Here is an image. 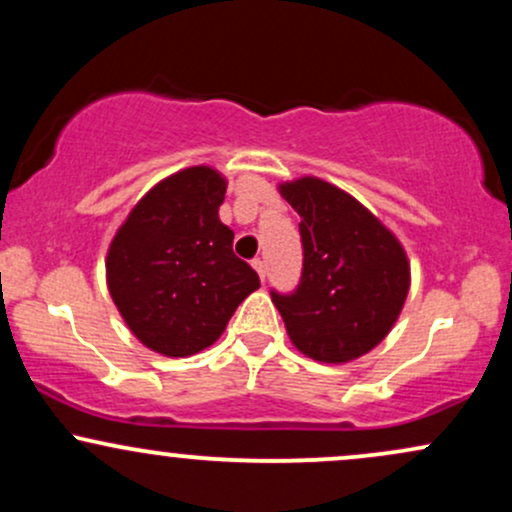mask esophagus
Segmentation results:
<instances>
[{
  "label": "esophagus",
  "instance_id": "34e87169",
  "mask_svg": "<svg viewBox=\"0 0 512 512\" xmlns=\"http://www.w3.org/2000/svg\"><path fill=\"white\" fill-rule=\"evenodd\" d=\"M252 267H255V272L260 274L262 281L267 279V264H264V260H255V262H252Z\"/></svg>",
  "mask_w": 512,
  "mask_h": 512
}]
</instances>
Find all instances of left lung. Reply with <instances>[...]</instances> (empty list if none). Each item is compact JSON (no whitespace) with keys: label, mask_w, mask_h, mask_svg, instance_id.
Segmentation results:
<instances>
[{"label":"left lung","mask_w":512,"mask_h":512,"mask_svg":"<svg viewBox=\"0 0 512 512\" xmlns=\"http://www.w3.org/2000/svg\"><path fill=\"white\" fill-rule=\"evenodd\" d=\"M301 216L303 272L293 293L272 291L293 346L320 363H346L378 346L409 293L402 243L358 199L320 178L279 185Z\"/></svg>","instance_id":"1"}]
</instances>
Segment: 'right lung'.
<instances>
[{
    "instance_id": "right-lung-1",
    "label": "right lung",
    "mask_w": 512,
    "mask_h": 512,
    "mask_svg": "<svg viewBox=\"0 0 512 512\" xmlns=\"http://www.w3.org/2000/svg\"><path fill=\"white\" fill-rule=\"evenodd\" d=\"M226 178L192 166L161 180L117 228L105 260L113 303L134 337L163 356H192L221 337L260 276L233 252L219 207Z\"/></svg>"
}]
</instances>
